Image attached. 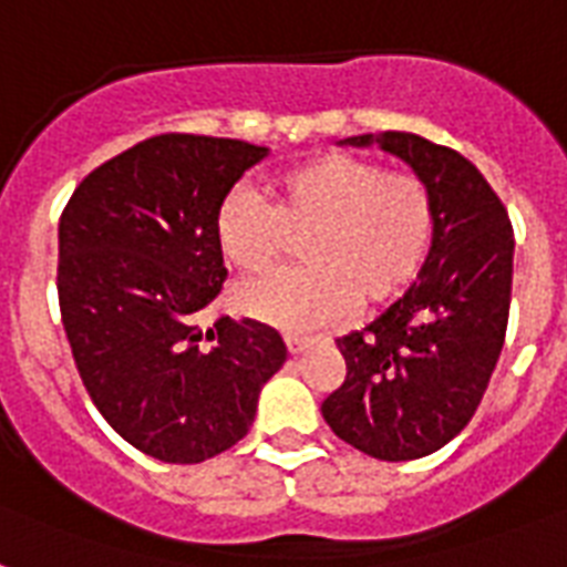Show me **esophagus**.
Instances as JSON below:
<instances>
[{
  "instance_id": "34e87169",
  "label": "esophagus",
  "mask_w": 567,
  "mask_h": 567,
  "mask_svg": "<svg viewBox=\"0 0 567 567\" xmlns=\"http://www.w3.org/2000/svg\"><path fill=\"white\" fill-rule=\"evenodd\" d=\"M311 344H315V338L297 336V332H285V347H288V353L291 355L302 353V350H309Z\"/></svg>"
}]
</instances>
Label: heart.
I'll list each match as a JSON object with an SVG mask.
<instances>
[{"instance_id": "b5f03b06", "label": "heart", "mask_w": 567, "mask_h": 567, "mask_svg": "<svg viewBox=\"0 0 567 567\" xmlns=\"http://www.w3.org/2000/svg\"><path fill=\"white\" fill-rule=\"evenodd\" d=\"M270 203L235 188L217 208L214 240L240 276L274 270L302 238V270L249 282L235 302L282 329L329 327L353 309L400 297L430 261L439 208L423 176L373 158L329 153L270 182Z\"/></svg>"}]
</instances>
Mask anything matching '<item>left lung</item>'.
Returning a JSON list of instances; mask_svg holds the SVG:
<instances>
[{"label":"left lung","instance_id":"1","mask_svg":"<svg viewBox=\"0 0 567 567\" xmlns=\"http://www.w3.org/2000/svg\"><path fill=\"white\" fill-rule=\"evenodd\" d=\"M377 144L426 179L439 231L417 282L371 327L336 341L347 373L320 412L355 450L409 462L456 439L483 400L506 341L515 231L465 155L412 132H385Z\"/></svg>","mask_w":567,"mask_h":567}]
</instances>
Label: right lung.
<instances>
[{
    "mask_svg": "<svg viewBox=\"0 0 567 567\" xmlns=\"http://www.w3.org/2000/svg\"><path fill=\"white\" fill-rule=\"evenodd\" d=\"M265 146L146 137L79 182L58 223V306L75 371L120 439L171 465L238 444L285 362L270 327L203 311L226 267L217 208Z\"/></svg>",
    "mask_w": 567,
    "mask_h": 567,
    "instance_id": "obj_1",
    "label": "right lung"
}]
</instances>
